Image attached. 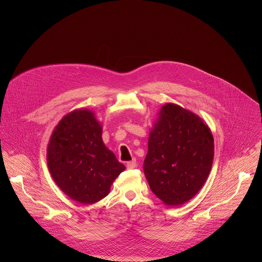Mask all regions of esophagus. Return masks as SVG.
<instances>
[{
    "label": "esophagus",
    "instance_id": "esophagus-1",
    "mask_svg": "<svg viewBox=\"0 0 262 262\" xmlns=\"http://www.w3.org/2000/svg\"><path fill=\"white\" fill-rule=\"evenodd\" d=\"M126 166H127L128 169H133V168H135V167H136V159L133 158L131 161H128V162L126 163Z\"/></svg>",
    "mask_w": 262,
    "mask_h": 262
}]
</instances>
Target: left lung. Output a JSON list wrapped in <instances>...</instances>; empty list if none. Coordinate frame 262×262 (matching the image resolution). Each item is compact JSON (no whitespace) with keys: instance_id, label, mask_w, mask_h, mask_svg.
Masks as SVG:
<instances>
[{"instance_id":"obj_1","label":"left lung","mask_w":262,"mask_h":262,"mask_svg":"<svg viewBox=\"0 0 262 262\" xmlns=\"http://www.w3.org/2000/svg\"><path fill=\"white\" fill-rule=\"evenodd\" d=\"M143 163L153 193L168 207L181 206L205 185L214 159V138L194 113L167 103L157 113Z\"/></svg>"}]
</instances>
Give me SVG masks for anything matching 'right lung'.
I'll return each mask as SVG.
<instances>
[{
    "label": "right lung",
    "instance_id": "add662e5",
    "mask_svg": "<svg viewBox=\"0 0 262 262\" xmlns=\"http://www.w3.org/2000/svg\"><path fill=\"white\" fill-rule=\"evenodd\" d=\"M103 127L95 113L76 109L63 116L47 145V165L58 187L83 205L107 196L125 170L102 138Z\"/></svg>",
    "mask_w": 262,
    "mask_h": 262
}]
</instances>
